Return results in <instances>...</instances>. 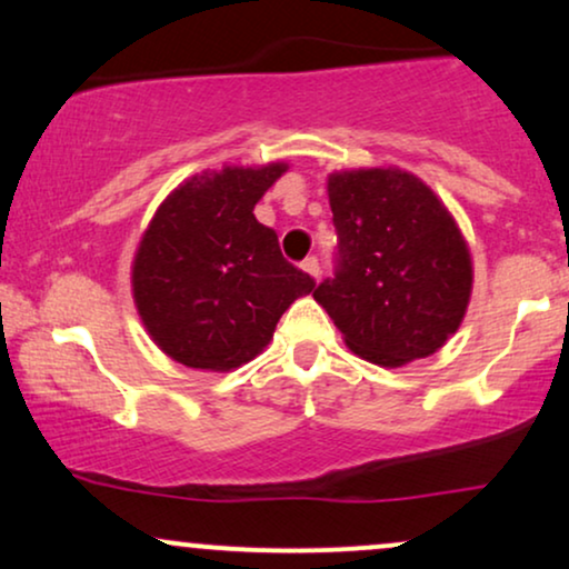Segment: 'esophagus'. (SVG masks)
Here are the masks:
<instances>
[{"label":"esophagus","instance_id":"obj_1","mask_svg":"<svg viewBox=\"0 0 569 569\" xmlns=\"http://www.w3.org/2000/svg\"><path fill=\"white\" fill-rule=\"evenodd\" d=\"M300 266H303V271H306V273H311L313 279H317L319 273H321V266H319V258H317V256H308L306 261L300 263Z\"/></svg>","mask_w":569,"mask_h":569}]
</instances>
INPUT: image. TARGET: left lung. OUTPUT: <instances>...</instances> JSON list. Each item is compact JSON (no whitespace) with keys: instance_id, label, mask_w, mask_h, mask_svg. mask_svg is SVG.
Here are the masks:
<instances>
[{"instance_id":"left-lung-1","label":"left lung","mask_w":569,"mask_h":569,"mask_svg":"<svg viewBox=\"0 0 569 569\" xmlns=\"http://www.w3.org/2000/svg\"><path fill=\"white\" fill-rule=\"evenodd\" d=\"M335 277L313 298L361 359L401 367L459 329L472 261L443 202L411 173L369 168L329 177Z\"/></svg>"}]
</instances>
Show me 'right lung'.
<instances>
[{"mask_svg":"<svg viewBox=\"0 0 569 569\" xmlns=\"http://www.w3.org/2000/svg\"><path fill=\"white\" fill-rule=\"evenodd\" d=\"M284 168L227 166L189 179L158 208L134 258V300L173 361L229 371L256 359L287 308L317 287L252 213Z\"/></svg>","mask_w":569,"mask_h":569,"instance_id":"add662e5","label":"right lung"}]
</instances>
